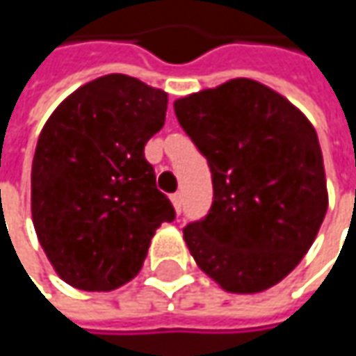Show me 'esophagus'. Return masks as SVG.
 I'll list each match as a JSON object with an SVG mask.
<instances>
[{"instance_id": "obj_1", "label": "esophagus", "mask_w": 356, "mask_h": 356, "mask_svg": "<svg viewBox=\"0 0 356 356\" xmlns=\"http://www.w3.org/2000/svg\"><path fill=\"white\" fill-rule=\"evenodd\" d=\"M171 202H173V206H175V210L181 212V204H183V195L175 191V193H171Z\"/></svg>"}]
</instances>
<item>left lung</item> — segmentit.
Wrapping results in <instances>:
<instances>
[{
	"label": "left lung",
	"mask_w": 356,
	"mask_h": 356,
	"mask_svg": "<svg viewBox=\"0 0 356 356\" xmlns=\"http://www.w3.org/2000/svg\"><path fill=\"white\" fill-rule=\"evenodd\" d=\"M212 173V206L183 229L195 264L231 293L280 282L312 248L327 210L314 125L268 86L237 78L175 101Z\"/></svg>",
	"instance_id": "left-lung-1"
}]
</instances>
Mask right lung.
I'll list each match as a JSON object with an SVG mask.
<instances>
[{"instance_id":"1","label":"right lung","mask_w":356,"mask_h":356,"mask_svg":"<svg viewBox=\"0 0 356 356\" xmlns=\"http://www.w3.org/2000/svg\"><path fill=\"white\" fill-rule=\"evenodd\" d=\"M165 115L163 90L111 74L78 88L44 123L33 161V222L67 284H125L140 272L154 231L175 220L144 156Z\"/></svg>"}]
</instances>
